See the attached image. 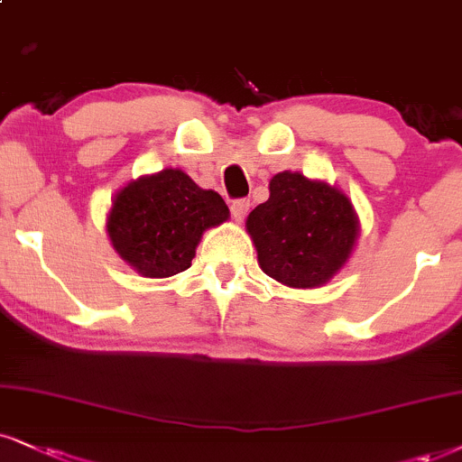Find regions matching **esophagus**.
Here are the masks:
<instances>
[{
    "mask_svg": "<svg viewBox=\"0 0 462 462\" xmlns=\"http://www.w3.org/2000/svg\"><path fill=\"white\" fill-rule=\"evenodd\" d=\"M248 209H250V201H246V199H237V201H233V203H231V216H233V220L242 222L244 218H246Z\"/></svg>",
    "mask_w": 462,
    "mask_h": 462,
    "instance_id": "esophagus-1",
    "label": "esophagus"
}]
</instances>
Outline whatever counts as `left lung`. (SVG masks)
<instances>
[{
    "mask_svg": "<svg viewBox=\"0 0 462 462\" xmlns=\"http://www.w3.org/2000/svg\"><path fill=\"white\" fill-rule=\"evenodd\" d=\"M261 270L293 289H317L349 259L360 225L343 190L301 173L270 180V199L248 214Z\"/></svg>",
    "mask_w": 462,
    "mask_h": 462,
    "instance_id": "8db88e82",
    "label": "left lung"
}]
</instances>
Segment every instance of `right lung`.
<instances>
[{"label": "right lung", "mask_w": 462, "mask_h": 462, "mask_svg": "<svg viewBox=\"0 0 462 462\" xmlns=\"http://www.w3.org/2000/svg\"><path fill=\"white\" fill-rule=\"evenodd\" d=\"M229 220V208L184 171L164 169L128 181L106 216L113 248L145 278H169L190 267L203 233Z\"/></svg>", "instance_id": "obj_1"}]
</instances>
